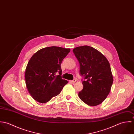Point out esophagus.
<instances>
[{"label":"esophagus","mask_w":134,"mask_h":134,"mask_svg":"<svg viewBox=\"0 0 134 134\" xmlns=\"http://www.w3.org/2000/svg\"><path fill=\"white\" fill-rule=\"evenodd\" d=\"M70 82H71V83H75V82H76V79H74V80H70Z\"/></svg>","instance_id":"esophagus-1"}]
</instances>
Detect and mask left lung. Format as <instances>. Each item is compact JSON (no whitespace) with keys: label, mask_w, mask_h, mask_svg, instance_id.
<instances>
[{"label":"left lung","mask_w":134,"mask_h":134,"mask_svg":"<svg viewBox=\"0 0 134 134\" xmlns=\"http://www.w3.org/2000/svg\"><path fill=\"white\" fill-rule=\"evenodd\" d=\"M73 51L80 64V73L86 79L82 82L83 87L78 96L88 105H98L109 94L113 83L109 62L100 52L89 46L77 47Z\"/></svg>","instance_id":"left-lung-1"}]
</instances>
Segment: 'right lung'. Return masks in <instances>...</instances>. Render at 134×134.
Wrapping results in <instances>:
<instances>
[{
    "mask_svg": "<svg viewBox=\"0 0 134 134\" xmlns=\"http://www.w3.org/2000/svg\"><path fill=\"white\" fill-rule=\"evenodd\" d=\"M70 48L51 46L42 48L29 60L25 71L26 85L32 98L41 103L58 96L68 83L61 78V63ZM59 74L56 75V73Z\"/></svg>",
    "mask_w": 134,
    "mask_h": 134,
    "instance_id": "add662e5",
    "label": "right lung"
}]
</instances>
